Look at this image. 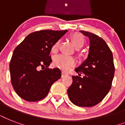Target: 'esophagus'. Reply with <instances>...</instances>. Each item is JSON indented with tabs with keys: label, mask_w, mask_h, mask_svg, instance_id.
Returning a JSON list of instances; mask_svg holds the SVG:
<instances>
[{
	"label": "esophagus",
	"mask_w": 125,
	"mask_h": 125,
	"mask_svg": "<svg viewBox=\"0 0 125 125\" xmlns=\"http://www.w3.org/2000/svg\"><path fill=\"white\" fill-rule=\"evenodd\" d=\"M68 76V73H67L65 71H62V77H65V76Z\"/></svg>",
	"instance_id": "esophagus-1"
}]
</instances>
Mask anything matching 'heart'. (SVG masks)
I'll list each match as a JSON object with an SVG mask.
<instances>
[{"mask_svg":"<svg viewBox=\"0 0 125 125\" xmlns=\"http://www.w3.org/2000/svg\"><path fill=\"white\" fill-rule=\"evenodd\" d=\"M70 39L72 42L74 47L76 49H80L84 45L85 43V38L80 33H74L70 37ZM60 42H57L53 45L52 48V52H56L58 49ZM53 63L55 66L61 69L63 71H68L72 66L75 65V60L73 58L70 56H67L65 55H58L54 57Z\"/></svg>","mask_w":125,"mask_h":125,"instance_id":"1","label":"heart"}]
</instances>
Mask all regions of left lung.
I'll list each match as a JSON object with an SVG mask.
<instances>
[{
	"mask_svg": "<svg viewBox=\"0 0 125 125\" xmlns=\"http://www.w3.org/2000/svg\"><path fill=\"white\" fill-rule=\"evenodd\" d=\"M80 32L89 38V53L87 59L74 69L78 76H72L67 93L74 104L91 107L100 103L110 89L115 73L113 54L102 38L91 32ZM82 73L84 76L80 77Z\"/></svg>",
	"mask_w": 125,
	"mask_h": 125,
	"instance_id": "left-lung-1",
	"label": "left lung"
}]
</instances>
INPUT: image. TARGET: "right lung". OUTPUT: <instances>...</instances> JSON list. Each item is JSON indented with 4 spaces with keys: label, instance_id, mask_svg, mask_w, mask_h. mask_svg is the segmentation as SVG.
<instances>
[{
    "label": "right lung",
    "instance_id": "1",
    "mask_svg": "<svg viewBox=\"0 0 125 125\" xmlns=\"http://www.w3.org/2000/svg\"><path fill=\"white\" fill-rule=\"evenodd\" d=\"M68 30H45L26 36L15 49L10 64L11 81L22 99L36 102L45 98L51 85L61 78L59 68L49 69L53 45Z\"/></svg>",
    "mask_w": 125,
    "mask_h": 125
}]
</instances>
